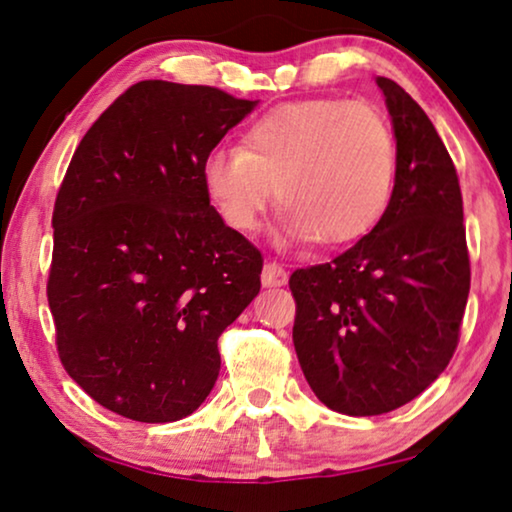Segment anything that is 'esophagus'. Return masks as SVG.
I'll return each instance as SVG.
<instances>
[{
	"label": "esophagus",
	"instance_id": "esophagus-1",
	"mask_svg": "<svg viewBox=\"0 0 512 512\" xmlns=\"http://www.w3.org/2000/svg\"><path fill=\"white\" fill-rule=\"evenodd\" d=\"M261 282L263 286H284L289 282V275H286V270L279 265L277 261H268L263 265V272H261Z\"/></svg>",
	"mask_w": 512,
	"mask_h": 512
}]
</instances>
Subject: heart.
Here are the masks:
<instances>
[{
    "instance_id": "b5f03b06",
    "label": "heart",
    "mask_w": 512,
    "mask_h": 512,
    "mask_svg": "<svg viewBox=\"0 0 512 512\" xmlns=\"http://www.w3.org/2000/svg\"><path fill=\"white\" fill-rule=\"evenodd\" d=\"M396 177V142L380 111L363 102L305 100L256 118L242 149L219 146L202 184L228 228L251 233L272 193L286 209L284 242L338 247L382 219Z\"/></svg>"
}]
</instances>
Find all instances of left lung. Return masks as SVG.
I'll return each mask as SVG.
<instances>
[{
    "label": "left lung",
    "mask_w": 512,
    "mask_h": 512,
    "mask_svg": "<svg viewBox=\"0 0 512 512\" xmlns=\"http://www.w3.org/2000/svg\"><path fill=\"white\" fill-rule=\"evenodd\" d=\"M396 137V181L377 226L331 263L300 268L293 345L326 408L384 415L450 363L464 319V200L443 139L396 81L377 76Z\"/></svg>",
    "instance_id": "8db88e82"
}]
</instances>
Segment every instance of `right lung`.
I'll return each instance as SVG.
<instances>
[{
    "instance_id": "right-lung-1",
    "label": "right lung",
    "mask_w": 512,
    "mask_h": 512,
    "mask_svg": "<svg viewBox=\"0 0 512 512\" xmlns=\"http://www.w3.org/2000/svg\"><path fill=\"white\" fill-rule=\"evenodd\" d=\"M256 102L139 81L86 132L55 198L48 307L69 377L116 415H191L219 335L261 291L263 256L202 184L207 153Z\"/></svg>"
}]
</instances>
